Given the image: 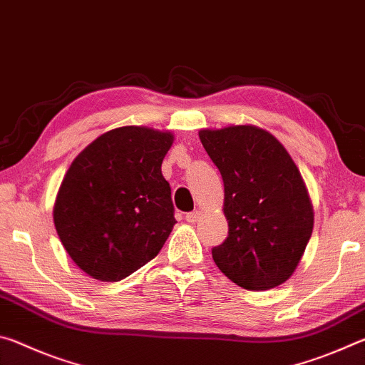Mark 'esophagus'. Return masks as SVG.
Returning a JSON list of instances; mask_svg holds the SVG:
<instances>
[{
	"mask_svg": "<svg viewBox=\"0 0 365 365\" xmlns=\"http://www.w3.org/2000/svg\"><path fill=\"white\" fill-rule=\"evenodd\" d=\"M185 219H187V222H197V220L201 219V211L188 212L187 215H185Z\"/></svg>",
	"mask_w": 365,
	"mask_h": 365,
	"instance_id": "obj_1",
	"label": "esophagus"
}]
</instances>
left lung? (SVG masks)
<instances>
[{
    "label": "left lung",
    "instance_id": "1",
    "mask_svg": "<svg viewBox=\"0 0 365 365\" xmlns=\"http://www.w3.org/2000/svg\"><path fill=\"white\" fill-rule=\"evenodd\" d=\"M200 140L224 180L228 237L212 248L215 265L250 292L282 285L298 267L314 227L294 160L256 125L202 128Z\"/></svg>",
    "mask_w": 365,
    "mask_h": 365
}]
</instances>
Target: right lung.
Here are the masks:
<instances>
[{
    "instance_id": "obj_1",
    "label": "right lung",
    "mask_w": 365,
    "mask_h": 365,
    "mask_svg": "<svg viewBox=\"0 0 365 365\" xmlns=\"http://www.w3.org/2000/svg\"><path fill=\"white\" fill-rule=\"evenodd\" d=\"M170 132L127 125L109 130L73 159L53 220L67 255L85 274L119 282L158 256L175 225L163 159Z\"/></svg>"
}]
</instances>
